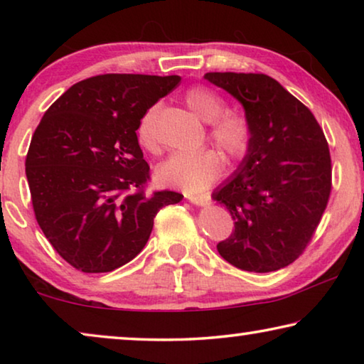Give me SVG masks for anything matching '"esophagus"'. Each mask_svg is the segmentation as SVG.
Returning a JSON list of instances; mask_svg holds the SVG:
<instances>
[{
    "label": "esophagus",
    "instance_id": "obj_1",
    "mask_svg": "<svg viewBox=\"0 0 364 364\" xmlns=\"http://www.w3.org/2000/svg\"><path fill=\"white\" fill-rule=\"evenodd\" d=\"M186 199L191 202V204H194L197 207H205L208 205V196H193V194H186Z\"/></svg>",
    "mask_w": 364,
    "mask_h": 364
}]
</instances>
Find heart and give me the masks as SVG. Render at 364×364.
<instances>
[{
  "instance_id": "heart-1",
  "label": "heart",
  "mask_w": 364,
  "mask_h": 364,
  "mask_svg": "<svg viewBox=\"0 0 364 364\" xmlns=\"http://www.w3.org/2000/svg\"><path fill=\"white\" fill-rule=\"evenodd\" d=\"M184 104L197 119L202 122H213L210 136L223 152V156L237 162L244 159L252 146V127L249 120L237 114H225V102L210 90L196 88L184 93ZM154 110H147L138 125V141L144 149H156V139L152 133ZM221 167V159L213 151L176 152L164 160L157 167V178L160 183L175 186L189 193L204 191L217 180Z\"/></svg>"
}]
</instances>
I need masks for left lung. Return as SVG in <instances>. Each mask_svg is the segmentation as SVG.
Returning <instances> with one entry per match:
<instances>
[{"label": "left lung", "mask_w": 364, "mask_h": 364, "mask_svg": "<svg viewBox=\"0 0 364 364\" xmlns=\"http://www.w3.org/2000/svg\"><path fill=\"white\" fill-rule=\"evenodd\" d=\"M204 78L241 102L252 127L247 156L212 193L234 220L218 254L244 271L284 268L305 250L328 205V141L310 109L274 78L234 72Z\"/></svg>", "instance_id": "left-lung-1"}]
</instances>
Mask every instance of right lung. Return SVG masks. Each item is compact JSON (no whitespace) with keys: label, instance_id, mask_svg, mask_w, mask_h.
Returning <instances> with one entry per match:
<instances>
[{"label":"right lung","instance_id":"obj_1","mask_svg":"<svg viewBox=\"0 0 364 364\" xmlns=\"http://www.w3.org/2000/svg\"><path fill=\"white\" fill-rule=\"evenodd\" d=\"M181 77L106 73L53 102L32 136L26 175L35 217L58 254L83 273H107L136 257L175 191L146 193L149 165L136 130Z\"/></svg>","mask_w":364,"mask_h":364}]
</instances>
